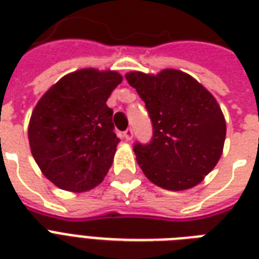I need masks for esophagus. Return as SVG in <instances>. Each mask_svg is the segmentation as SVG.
Listing matches in <instances>:
<instances>
[{
    "label": "esophagus",
    "instance_id": "esophagus-1",
    "mask_svg": "<svg viewBox=\"0 0 259 259\" xmlns=\"http://www.w3.org/2000/svg\"><path fill=\"white\" fill-rule=\"evenodd\" d=\"M123 137L126 138V141H130L132 138H133V130L132 129H126L123 132Z\"/></svg>",
    "mask_w": 259,
    "mask_h": 259
}]
</instances>
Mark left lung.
Returning a JSON list of instances; mask_svg holds the SVG:
<instances>
[{
    "label": "left lung",
    "instance_id": "left-lung-1",
    "mask_svg": "<svg viewBox=\"0 0 259 259\" xmlns=\"http://www.w3.org/2000/svg\"><path fill=\"white\" fill-rule=\"evenodd\" d=\"M125 78L145 102L153 126L149 144L133 146L142 172L169 191L199 184L218 164L225 145L226 121L217 99L177 70L157 75L134 71Z\"/></svg>",
    "mask_w": 259,
    "mask_h": 259
}]
</instances>
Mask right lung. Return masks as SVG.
I'll list each match as a JSON object with an SVG mask.
<instances>
[{
    "label": "right lung",
    "mask_w": 259,
    "mask_h": 259,
    "mask_svg": "<svg viewBox=\"0 0 259 259\" xmlns=\"http://www.w3.org/2000/svg\"><path fill=\"white\" fill-rule=\"evenodd\" d=\"M121 82L115 71L84 68L63 76L37 102L28 129L30 152L56 187L84 192L107 175L119 138L106 102Z\"/></svg>",
    "instance_id": "add662e5"
}]
</instances>
